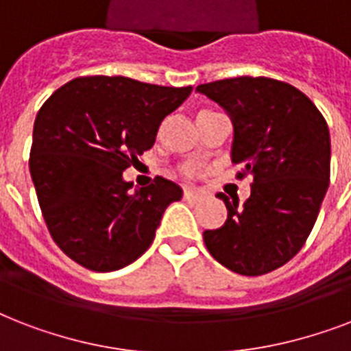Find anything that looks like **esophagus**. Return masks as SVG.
Masks as SVG:
<instances>
[{"instance_id": "34e87169", "label": "esophagus", "mask_w": 351, "mask_h": 351, "mask_svg": "<svg viewBox=\"0 0 351 351\" xmlns=\"http://www.w3.org/2000/svg\"><path fill=\"white\" fill-rule=\"evenodd\" d=\"M184 198L189 200V202H198V200L202 198V193L193 191V189H186V191H184Z\"/></svg>"}]
</instances>
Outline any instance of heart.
<instances>
[{
  "instance_id": "obj_1",
  "label": "heart",
  "mask_w": 351,
  "mask_h": 351,
  "mask_svg": "<svg viewBox=\"0 0 351 351\" xmlns=\"http://www.w3.org/2000/svg\"><path fill=\"white\" fill-rule=\"evenodd\" d=\"M184 173H186L187 176H191V175H193V169H189V167H186V169H184Z\"/></svg>"
}]
</instances>
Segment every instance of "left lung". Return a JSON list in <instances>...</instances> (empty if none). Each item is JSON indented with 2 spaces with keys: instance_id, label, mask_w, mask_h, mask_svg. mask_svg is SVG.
Here are the masks:
<instances>
[{
  "instance_id": "left-lung-1",
  "label": "left lung",
  "mask_w": 351,
  "mask_h": 351,
  "mask_svg": "<svg viewBox=\"0 0 351 351\" xmlns=\"http://www.w3.org/2000/svg\"><path fill=\"white\" fill-rule=\"evenodd\" d=\"M233 121L231 160L253 175L251 195L224 200L228 220L204 231L213 258L247 277L291 261L313 230L330 184V131L313 101L271 78L219 80L197 87Z\"/></svg>"
}]
</instances>
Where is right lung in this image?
Instances as JSON below:
<instances>
[{"mask_svg": "<svg viewBox=\"0 0 351 351\" xmlns=\"http://www.w3.org/2000/svg\"><path fill=\"white\" fill-rule=\"evenodd\" d=\"M193 87H162L125 76H87L54 90L34 121L30 176L60 250L93 271H117L153 244L162 215L182 187L156 176L123 180L153 147L160 123Z\"/></svg>", "mask_w": 351, "mask_h": 351, "instance_id": "add662e5", "label": "right lung"}]
</instances>
